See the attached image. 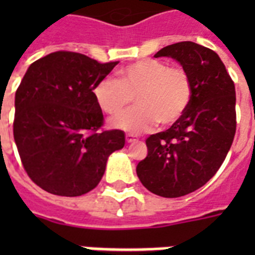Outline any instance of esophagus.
<instances>
[{
	"instance_id": "1",
	"label": "esophagus",
	"mask_w": 255,
	"mask_h": 255,
	"mask_svg": "<svg viewBox=\"0 0 255 255\" xmlns=\"http://www.w3.org/2000/svg\"><path fill=\"white\" fill-rule=\"evenodd\" d=\"M126 140H127V143H135V141H137V137L131 135V133H127V135H126Z\"/></svg>"
}]
</instances>
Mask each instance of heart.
I'll return each instance as SVG.
<instances>
[{
    "mask_svg": "<svg viewBox=\"0 0 255 255\" xmlns=\"http://www.w3.org/2000/svg\"><path fill=\"white\" fill-rule=\"evenodd\" d=\"M119 81L104 78L92 92L96 104L108 115H119L129 106L133 96L135 108L110 122V126L129 133L176 123L192 99V83L185 70L169 67L159 59H143L118 71Z\"/></svg>",
    "mask_w": 255,
    "mask_h": 255,
    "instance_id": "heart-1",
    "label": "heart"
}]
</instances>
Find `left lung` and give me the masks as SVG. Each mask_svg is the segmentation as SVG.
<instances>
[{
	"mask_svg": "<svg viewBox=\"0 0 255 255\" xmlns=\"http://www.w3.org/2000/svg\"><path fill=\"white\" fill-rule=\"evenodd\" d=\"M178 62L192 83L184 115L167 131L145 140L148 155L136 173L149 192L174 198L189 194L213 177L236 135V88L213 50L178 42L155 54Z\"/></svg>",
	"mask_w": 255,
	"mask_h": 255,
	"instance_id": "1",
	"label": "left lung"
}]
</instances>
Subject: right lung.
Returning <instances> with one entry per match:
<instances>
[{"instance_id": "right-lung-1", "label": "right lung", "mask_w": 255, "mask_h": 255, "mask_svg": "<svg viewBox=\"0 0 255 255\" xmlns=\"http://www.w3.org/2000/svg\"><path fill=\"white\" fill-rule=\"evenodd\" d=\"M116 65L57 51L29 66L15 92L14 141L29 177L46 192L87 193L110 155L124 147L123 131H98L103 112L92 92Z\"/></svg>"}]
</instances>
